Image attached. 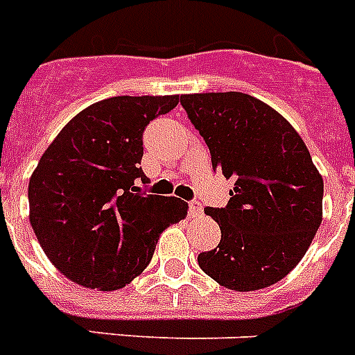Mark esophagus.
Here are the masks:
<instances>
[{"label":"esophagus","instance_id":"34e87169","mask_svg":"<svg viewBox=\"0 0 355 355\" xmlns=\"http://www.w3.org/2000/svg\"><path fill=\"white\" fill-rule=\"evenodd\" d=\"M204 211L202 204L198 202V200H189V217L195 218V217H200Z\"/></svg>","mask_w":355,"mask_h":355}]
</instances>
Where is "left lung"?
<instances>
[{"instance_id":"obj_1","label":"left lung","mask_w":355,"mask_h":355,"mask_svg":"<svg viewBox=\"0 0 355 355\" xmlns=\"http://www.w3.org/2000/svg\"><path fill=\"white\" fill-rule=\"evenodd\" d=\"M180 103L213 171L235 180L226 207L204 209L220 243L198 266L230 290L272 286L304 257L322 220V177L310 151L286 118L250 94H184Z\"/></svg>"}]
</instances>
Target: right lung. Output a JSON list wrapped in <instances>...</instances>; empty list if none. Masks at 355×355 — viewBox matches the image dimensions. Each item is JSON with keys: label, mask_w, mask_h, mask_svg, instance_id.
Returning <instances> with one entry per match:
<instances>
[{"label": "right lung", "mask_w": 355, "mask_h": 355, "mask_svg": "<svg viewBox=\"0 0 355 355\" xmlns=\"http://www.w3.org/2000/svg\"><path fill=\"white\" fill-rule=\"evenodd\" d=\"M178 96H112L78 112L28 182L31 226L56 270L82 286L120 290L148 268L160 233L186 218L177 197L148 195V123Z\"/></svg>", "instance_id": "obj_1"}]
</instances>
